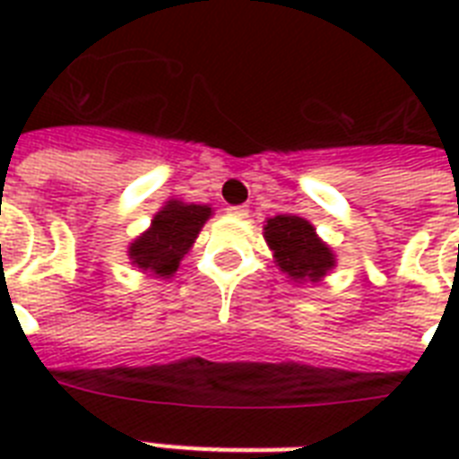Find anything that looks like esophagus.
<instances>
[{
	"label": "esophagus",
	"mask_w": 459,
	"mask_h": 459,
	"mask_svg": "<svg viewBox=\"0 0 459 459\" xmlns=\"http://www.w3.org/2000/svg\"><path fill=\"white\" fill-rule=\"evenodd\" d=\"M229 214L238 216V219H245V216H247V207H243V204H238V207H229Z\"/></svg>",
	"instance_id": "esophagus-1"
}]
</instances>
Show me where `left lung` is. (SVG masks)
Returning a JSON list of instances; mask_svg holds the SVG:
<instances>
[{
	"label": "left lung",
	"mask_w": 459,
	"mask_h": 459,
	"mask_svg": "<svg viewBox=\"0 0 459 459\" xmlns=\"http://www.w3.org/2000/svg\"><path fill=\"white\" fill-rule=\"evenodd\" d=\"M264 240L273 250V259L295 283L321 281L335 266V255L312 223L295 214H279L264 226Z\"/></svg>",
	"instance_id": "8db88e82"
}]
</instances>
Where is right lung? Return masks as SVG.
<instances>
[{
  "mask_svg": "<svg viewBox=\"0 0 459 459\" xmlns=\"http://www.w3.org/2000/svg\"><path fill=\"white\" fill-rule=\"evenodd\" d=\"M212 216L207 204H187L171 200L159 209L152 226L135 238L128 247V257L138 269L169 279L178 272L180 259L193 247L195 238Z\"/></svg>",
  "mask_w": 459,
  "mask_h": 459,
  "instance_id": "add662e5",
  "label": "right lung"
}]
</instances>
